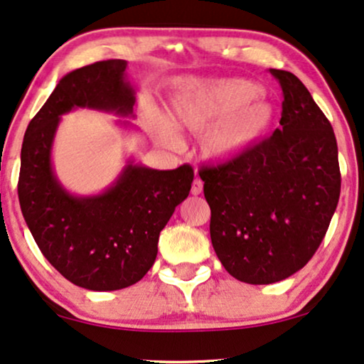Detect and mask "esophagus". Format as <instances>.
Instances as JSON below:
<instances>
[{"label":"esophagus","instance_id":"34e87169","mask_svg":"<svg viewBox=\"0 0 364 364\" xmlns=\"http://www.w3.org/2000/svg\"><path fill=\"white\" fill-rule=\"evenodd\" d=\"M200 192H203V182H200L199 178H196V181L192 182V187H191V194H192V196H199Z\"/></svg>","mask_w":364,"mask_h":364}]
</instances>
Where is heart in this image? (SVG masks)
Here are the masks:
<instances>
[{"label":"heart","instance_id":"b5f03b06","mask_svg":"<svg viewBox=\"0 0 364 364\" xmlns=\"http://www.w3.org/2000/svg\"><path fill=\"white\" fill-rule=\"evenodd\" d=\"M263 92L259 84L241 77L186 79L170 97L168 119L183 132L204 133V159L228 164L253 150L275 124L277 107ZM150 127L160 141L175 143L161 114L150 116Z\"/></svg>","mask_w":364,"mask_h":364}]
</instances>
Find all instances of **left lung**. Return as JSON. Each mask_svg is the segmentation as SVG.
Returning <instances> with one entry per match:
<instances>
[{"label":"left lung","mask_w":364,"mask_h":364,"mask_svg":"<svg viewBox=\"0 0 364 364\" xmlns=\"http://www.w3.org/2000/svg\"><path fill=\"white\" fill-rule=\"evenodd\" d=\"M270 73L284 91L280 128L237 160L199 172L213 248L230 275L251 285L275 284L306 267L341 192L329 119L299 77Z\"/></svg>","instance_id":"1"}]
</instances>
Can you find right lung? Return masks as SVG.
Masks as SVG:
<instances>
[{
  "label": "right lung",
  "instance_id": "1",
  "mask_svg": "<svg viewBox=\"0 0 364 364\" xmlns=\"http://www.w3.org/2000/svg\"><path fill=\"white\" fill-rule=\"evenodd\" d=\"M127 60H102L64 75L26 128L21 145L18 199L43 257L74 285L119 290L146 275L156 258L160 231L187 199L194 170H155L127 160L113 183L92 196L67 191L57 178L52 148L62 116L77 109L134 118V87ZM116 123L134 129L132 121Z\"/></svg>",
  "mask_w": 364,
  "mask_h": 364
}]
</instances>
